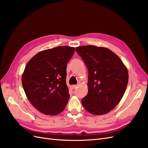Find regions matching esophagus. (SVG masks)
I'll use <instances>...</instances> for the list:
<instances>
[{"instance_id": "esophagus-1", "label": "esophagus", "mask_w": 148, "mask_h": 148, "mask_svg": "<svg viewBox=\"0 0 148 148\" xmlns=\"http://www.w3.org/2000/svg\"><path fill=\"white\" fill-rule=\"evenodd\" d=\"M77 85H73V86H71V88H72L73 89H76V88H77Z\"/></svg>"}]
</instances>
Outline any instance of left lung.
I'll use <instances>...</instances> for the list:
<instances>
[{
	"mask_svg": "<svg viewBox=\"0 0 148 148\" xmlns=\"http://www.w3.org/2000/svg\"><path fill=\"white\" fill-rule=\"evenodd\" d=\"M88 70V95L82 100L88 112L103 115L117 106L128 82V70L120 58L109 49L95 46L76 48Z\"/></svg>",
	"mask_w": 148,
	"mask_h": 148,
	"instance_id": "obj_1",
	"label": "left lung"
}]
</instances>
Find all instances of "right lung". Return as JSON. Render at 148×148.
<instances>
[{
	"mask_svg": "<svg viewBox=\"0 0 148 148\" xmlns=\"http://www.w3.org/2000/svg\"><path fill=\"white\" fill-rule=\"evenodd\" d=\"M75 48L59 46L38 53L26 64L22 85L28 99L46 115L62 112L70 98L66 84V65Z\"/></svg>",
	"mask_w": 148,
	"mask_h": 148,
	"instance_id": "1",
	"label": "right lung"
}]
</instances>
